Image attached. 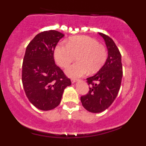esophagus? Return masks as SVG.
<instances>
[{
  "label": "esophagus",
  "instance_id": "obj_1",
  "mask_svg": "<svg viewBox=\"0 0 146 146\" xmlns=\"http://www.w3.org/2000/svg\"><path fill=\"white\" fill-rule=\"evenodd\" d=\"M78 80H75V79H71V82L72 84H74L76 82H78Z\"/></svg>",
  "mask_w": 146,
  "mask_h": 146
}]
</instances>
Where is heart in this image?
<instances>
[{
    "instance_id": "1",
    "label": "heart",
    "mask_w": 146,
    "mask_h": 146,
    "mask_svg": "<svg viewBox=\"0 0 146 146\" xmlns=\"http://www.w3.org/2000/svg\"><path fill=\"white\" fill-rule=\"evenodd\" d=\"M107 56L105 46L88 36L73 37L68 44H58L54 51L57 64L63 68L67 67L77 56L78 62L65 71L66 75L71 78L82 77L88 71L89 73L99 71L106 62Z\"/></svg>"
}]
</instances>
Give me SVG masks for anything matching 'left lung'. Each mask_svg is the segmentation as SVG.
I'll list each match as a JSON object with an SVG mask.
<instances>
[{"label":"left lung","instance_id":"8db88e82","mask_svg":"<svg viewBox=\"0 0 146 146\" xmlns=\"http://www.w3.org/2000/svg\"><path fill=\"white\" fill-rule=\"evenodd\" d=\"M99 34L104 40L108 57L98 73L86 79L89 91L80 99L84 108L93 113H101L113 104L120 89L123 75L121 56L116 44L109 36Z\"/></svg>","mask_w":146,"mask_h":146}]
</instances>
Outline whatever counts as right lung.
I'll list each match as a JSON object with an SVG mask.
<instances>
[{"instance_id":"1","label":"right lung","mask_w":146,"mask_h":146,"mask_svg":"<svg viewBox=\"0 0 146 146\" xmlns=\"http://www.w3.org/2000/svg\"><path fill=\"white\" fill-rule=\"evenodd\" d=\"M64 36L55 30L43 31L26 48L22 82L28 100L39 110H50L58 106L64 90L71 84L53 57L55 48Z\"/></svg>"}]
</instances>
